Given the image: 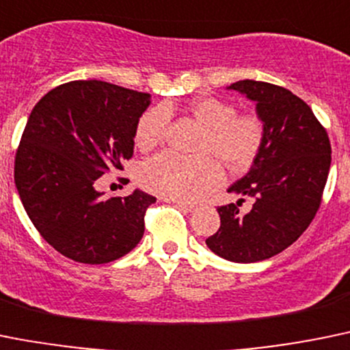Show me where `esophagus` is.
<instances>
[{
	"mask_svg": "<svg viewBox=\"0 0 350 350\" xmlns=\"http://www.w3.org/2000/svg\"><path fill=\"white\" fill-rule=\"evenodd\" d=\"M171 202L176 205V207L183 208L185 212H193L195 207H197V205L191 204V202H185V200H171Z\"/></svg>",
	"mask_w": 350,
	"mask_h": 350,
	"instance_id": "obj_1",
	"label": "esophagus"
}]
</instances>
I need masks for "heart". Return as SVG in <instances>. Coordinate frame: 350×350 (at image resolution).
Here are the masks:
<instances>
[{"label":"heart","instance_id":"b5f03b06","mask_svg":"<svg viewBox=\"0 0 350 350\" xmlns=\"http://www.w3.org/2000/svg\"><path fill=\"white\" fill-rule=\"evenodd\" d=\"M190 116L204 127L197 145L200 155L185 159L174 153H159L143 162L138 181L145 190L171 200L191 202L223 181V169L211 155L221 159L233 171H245L260 153L266 131L260 119L237 116L228 101L200 96L190 101ZM167 110L153 107L146 110L136 126V145L148 150L164 138Z\"/></svg>","mask_w":350,"mask_h":350}]
</instances>
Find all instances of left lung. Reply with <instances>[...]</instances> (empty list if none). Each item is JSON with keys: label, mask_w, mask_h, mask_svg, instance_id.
I'll use <instances>...</instances> for the list:
<instances>
[{"label": "left lung", "mask_w": 350, "mask_h": 350, "mask_svg": "<svg viewBox=\"0 0 350 350\" xmlns=\"http://www.w3.org/2000/svg\"><path fill=\"white\" fill-rule=\"evenodd\" d=\"M228 90L256 101L266 138L250 171L228 190L252 197V208L240 212L243 198L217 208L221 226L205 243L231 262H259L283 252L314 219L332 146L311 107L292 91L252 79L238 81Z\"/></svg>", "instance_id": "8db88e82"}]
</instances>
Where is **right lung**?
<instances>
[{
  "label": "right lung",
  "mask_w": 350,
  "mask_h": 350,
  "mask_svg": "<svg viewBox=\"0 0 350 350\" xmlns=\"http://www.w3.org/2000/svg\"><path fill=\"white\" fill-rule=\"evenodd\" d=\"M150 94L103 81H72L36 103L15 155V186L29 219L55 250L105 264L135 249L157 200L135 190L103 198L105 172L133 157L136 126Z\"/></svg>",
  "instance_id": "obj_1"
}]
</instances>
